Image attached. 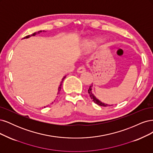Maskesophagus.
I'll list each match as a JSON object with an SVG mask.
<instances>
[{"label":"esophagus","mask_w":153,"mask_h":153,"mask_svg":"<svg viewBox=\"0 0 153 153\" xmlns=\"http://www.w3.org/2000/svg\"><path fill=\"white\" fill-rule=\"evenodd\" d=\"M85 71H86L85 67H84V66H81V67H79V68H77V72L78 73H82V72H85Z\"/></svg>","instance_id":"esophagus-1"}]
</instances>
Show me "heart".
Returning a JSON list of instances; mask_svg holds the SVG:
<instances>
[{
    "mask_svg": "<svg viewBox=\"0 0 153 153\" xmlns=\"http://www.w3.org/2000/svg\"><path fill=\"white\" fill-rule=\"evenodd\" d=\"M103 40V39L102 38H99L98 39H96L95 41H91L90 42H89L88 43L87 46H86V49H90L91 48L92 46H93V45H95V44H96L97 42H98L100 41H102Z\"/></svg>",
    "mask_w": 153,
    "mask_h": 153,
    "instance_id": "obj_1",
    "label": "heart"
}]
</instances>
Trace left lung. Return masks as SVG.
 <instances>
[{
  "mask_svg": "<svg viewBox=\"0 0 153 153\" xmlns=\"http://www.w3.org/2000/svg\"><path fill=\"white\" fill-rule=\"evenodd\" d=\"M91 89H92V85L90 86L89 89H88V94H89V95L90 96V97H91V100H92L93 102H94L95 103H97V105H100V106H102V107H107V106H111V105H110L105 104V103H102V102H100V100H98L97 99V98L94 96V95H93V93H92Z\"/></svg>",
  "mask_w": 153,
  "mask_h": 153,
  "instance_id": "obj_1",
  "label": "left lung"
}]
</instances>
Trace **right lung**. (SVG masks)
I'll return each instance as SVG.
<instances>
[{"label":"right lung","mask_w":153,"mask_h":153,"mask_svg":"<svg viewBox=\"0 0 153 153\" xmlns=\"http://www.w3.org/2000/svg\"><path fill=\"white\" fill-rule=\"evenodd\" d=\"M42 31L41 30H40V31H39V32H35V33H32V35H28V36H27L26 37H25L23 39H25V38H28V37H30V36H36V34H37V33H40ZM66 77V76H65L64 77L63 79H62V82H60V86L58 87V93H60V90H61V87H62V82H63V80H64V79H65ZM48 106V105H47Z\"/></svg>","instance_id":"add662e5"}]
</instances>
